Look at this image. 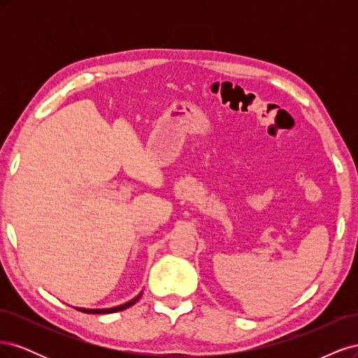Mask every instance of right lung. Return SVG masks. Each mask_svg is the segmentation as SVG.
I'll return each instance as SVG.
<instances>
[{
    "mask_svg": "<svg viewBox=\"0 0 358 358\" xmlns=\"http://www.w3.org/2000/svg\"><path fill=\"white\" fill-rule=\"evenodd\" d=\"M140 297H142V292H140V294L137 297H134L133 300L124 303V305H119V306L109 308V309H85V308H76V309L80 310V312H85V313H113V312H119V310H124V309H127L129 306H133Z\"/></svg>",
    "mask_w": 358,
    "mask_h": 358,
    "instance_id": "right-lung-1",
    "label": "right lung"
}]
</instances>
